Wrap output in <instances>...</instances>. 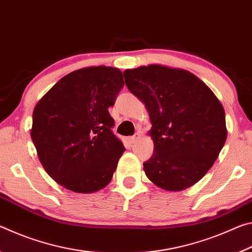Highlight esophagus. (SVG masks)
I'll return each mask as SVG.
<instances>
[{
  "label": "esophagus",
  "mask_w": 252,
  "mask_h": 252,
  "mask_svg": "<svg viewBox=\"0 0 252 252\" xmlns=\"http://www.w3.org/2000/svg\"><path fill=\"white\" fill-rule=\"evenodd\" d=\"M139 138H140V133H135L134 135H132L129 140H130L131 143H134V142L138 141Z\"/></svg>",
  "instance_id": "34e87169"
}]
</instances>
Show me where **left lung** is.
Returning <instances> with one entry per match:
<instances>
[{
	"label": "left lung",
	"instance_id": "8db88e82",
	"mask_svg": "<svg viewBox=\"0 0 252 252\" xmlns=\"http://www.w3.org/2000/svg\"><path fill=\"white\" fill-rule=\"evenodd\" d=\"M131 93L146 104L155 152L143 163L158 187L179 191L198 182L227 139L222 104L189 71L151 64L125 72Z\"/></svg>",
	"mask_w": 252,
	"mask_h": 252
}]
</instances>
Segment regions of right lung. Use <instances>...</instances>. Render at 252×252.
Listing matches in <instances>:
<instances>
[{"label": "right lung", "mask_w": 252, "mask_h": 252, "mask_svg": "<svg viewBox=\"0 0 252 252\" xmlns=\"http://www.w3.org/2000/svg\"><path fill=\"white\" fill-rule=\"evenodd\" d=\"M123 85L116 67H84L63 76L35 105L32 141L59 185L90 193L111 181L126 148L112 132L108 109Z\"/></svg>", "instance_id": "1"}]
</instances>
